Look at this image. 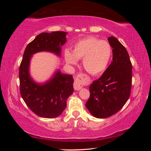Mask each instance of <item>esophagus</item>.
Returning <instances> with one entry per match:
<instances>
[{
  "label": "esophagus",
  "instance_id": "esophagus-1",
  "mask_svg": "<svg viewBox=\"0 0 151 151\" xmlns=\"http://www.w3.org/2000/svg\"><path fill=\"white\" fill-rule=\"evenodd\" d=\"M90 79L88 78L87 75L85 73H80L76 76L74 82L73 86L75 90L78 91L83 87V86L86 85L90 81Z\"/></svg>",
  "mask_w": 151,
  "mask_h": 151
}]
</instances>
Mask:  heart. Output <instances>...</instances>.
<instances>
[{
	"mask_svg": "<svg viewBox=\"0 0 151 151\" xmlns=\"http://www.w3.org/2000/svg\"><path fill=\"white\" fill-rule=\"evenodd\" d=\"M112 55V47L106 40L88 37L79 40L73 46V52L65 51L66 62L75 65L78 59H83L84 68L93 75H97L106 69Z\"/></svg>",
	"mask_w": 151,
	"mask_h": 151,
	"instance_id": "heart-1",
	"label": "heart"
}]
</instances>
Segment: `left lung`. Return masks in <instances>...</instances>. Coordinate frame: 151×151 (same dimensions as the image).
Instances as JSON below:
<instances>
[{
	"label": "left lung",
	"mask_w": 151,
	"mask_h": 151,
	"mask_svg": "<svg viewBox=\"0 0 151 151\" xmlns=\"http://www.w3.org/2000/svg\"><path fill=\"white\" fill-rule=\"evenodd\" d=\"M112 48V61L100 78L91 84L85 104L92 115L107 118L127 103L132 86V63L125 47L114 37L108 38Z\"/></svg>",
	"instance_id": "1"
}]
</instances>
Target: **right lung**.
Listing matches in <instances>:
<instances>
[{"label": "right lung", "mask_w": 151, "mask_h": 151, "mask_svg": "<svg viewBox=\"0 0 151 151\" xmlns=\"http://www.w3.org/2000/svg\"><path fill=\"white\" fill-rule=\"evenodd\" d=\"M63 31L42 32L25 48L19 67L20 93L28 107L39 116L55 118L65 109L66 100L73 93L71 75L61 74L59 70L50 81L43 85L36 84L29 73L32 55L40 51H49L59 56L60 47L66 42Z\"/></svg>", "instance_id": "add662e5"}]
</instances>
